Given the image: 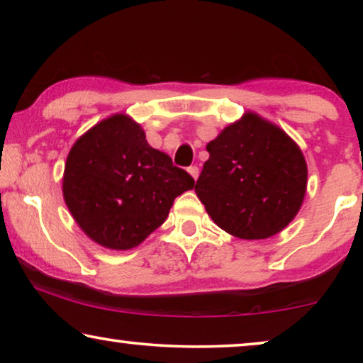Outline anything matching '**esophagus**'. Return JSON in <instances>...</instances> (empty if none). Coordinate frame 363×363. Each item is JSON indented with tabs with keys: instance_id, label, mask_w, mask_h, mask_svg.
Here are the masks:
<instances>
[{
	"instance_id": "1",
	"label": "esophagus",
	"mask_w": 363,
	"mask_h": 363,
	"mask_svg": "<svg viewBox=\"0 0 363 363\" xmlns=\"http://www.w3.org/2000/svg\"><path fill=\"white\" fill-rule=\"evenodd\" d=\"M188 173L195 178V180H198V175H200V168H198L196 165H191L190 168H188Z\"/></svg>"
}]
</instances>
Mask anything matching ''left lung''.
Masks as SVG:
<instances>
[{
  "mask_svg": "<svg viewBox=\"0 0 363 363\" xmlns=\"http://www.w3.org/2000/svg\"><path fill=\"white\" fill-rule=\"evenodd\" d=\"M195 191L221 230L266 240L289 225L306 195L301 148L279 127L247 112L206 145Z\"/></svg>",
  "mask_w": 363,
  "mask_h": 363,
  "instance_id": "obj_1",
  "label": "left lung"
}]
</instances>
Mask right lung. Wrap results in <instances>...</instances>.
Returning a JSON list of instances; mask_svg holds the SVG:
<instances>
[{"mask_svg": "<svg viewBox=\"0 0 363 363\" xmlns=\"http://www.w3.org/2000/svg\"><path fill=\"white\" fill-rule=\"evenodd\" d=\"M195 185L172 158L148 145L130 117L117 113L84 133L69 152L62 193L86 235L111 250L140 245Z\"/></svg>", "mask_w": 363, "mask_h": 363, "instance_id": "obj_1", "label": "right lung"}]
</instances>
